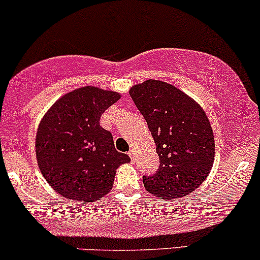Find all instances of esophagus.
<instances>
[{"label":"esophagus","instance_id":"34e87169","mask_svg":"<svg viewBox=\"0 0 260 260\" xmlns=\"http://www.w3.org/2000/svg\"><path fill=\"white\" fill-rule=\"evenodd\" d=\"M129 156H130V158L133 159V161H135V151L130 150V151H129Z\"/></svg>","mask_w":260,"mask_h":260}]
</instances>
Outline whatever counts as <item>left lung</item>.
<instances>
[{"label": "left lung", "instance_id": "obj_1", "mask_svg": "<svg viewBox=\"0 0 260 260\" xmlns=\"http://www.w3.org/2000/svg\"><path fill=\"white\" fill-rule=\"evenodd\" d=\"M129 93L159 156L156 173L142 177L146 190L162 199L190 194L209 176L215 157L214 133L204 109L162 81L147 80L131 87Z\"/></svg>", "mask_w": 260, "mask_h": 260}]
</instances>
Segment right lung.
<instances>
[{"instance_id":"obj_1","label":"right lung","mask_w":260,"mask_h":260,"mask_svg":"<svg viewBox=\"0 0 260 260\" xmlns=\"http://www.w3.org/2000/svg\"><path fill=\"white\" fill-rule=\"evenodd\" d=\"M120 94L93 86L57 99L38 126L36 154L40 172L66 199L93 203L113 188L116 168L130 162L115 150L101 116Z\"/></svg>"}]
</instances>
